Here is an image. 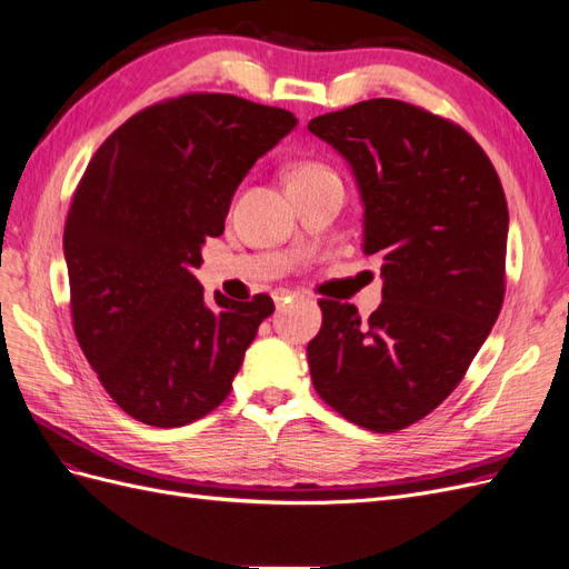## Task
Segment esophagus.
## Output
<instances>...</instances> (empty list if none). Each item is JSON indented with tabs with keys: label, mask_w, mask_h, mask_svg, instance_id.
<instances>
[{
	"label": "esophagus",
	"mask_w": 569,
	"mask_h": 569,
	"mask_svg": "<svg viewBox=\"0 0 569 569\" xmlns=\"http://www.w3.org/2000/svg\"><path fill=\"white\" fill-rule=\"evenodd\" d=\"M299 295L297 291H289V289H280V291H274V306L278 308H284L289 301H295Z\"/></svg>",
	"instance_id": "1"
}]
</instances>
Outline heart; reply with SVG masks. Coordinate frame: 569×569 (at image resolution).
<instances>
[{
	"label": "heart",
	"mask_w": 569,
	"mask_h": 569,
	"mask_svg": "<svg viewBox=\"0 0 569 569\" xmlns=\"http://www.w3.org/2000/svg\"><path fill=\"white\" fill-rule=\"evenodd\" d=\"M325 173H332V170L327 168L325 163H318V161H303V163H299L295 170H291V173H289V180L313 178V176H325Z\"/></svg>",
	"instance_id": "heart-1"
}]
</instances>
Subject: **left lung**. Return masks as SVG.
<instances>
[{
    "label": "left lung",
    "mask_w": 569,
    "mask_h": 569,
    "mask_svg": "<svg viewBox=\"0 0 569 569\" xmlns=\"http://www.w3.org/2000/svg\"><path fill=\"white\" fill-rule=\"evenodd\" d=\"M363 199V249L382 261V306L320 299L308 341L320 399L370 432L429 416L468 372L506 295L508 203L475 137L399 99L313 118Z\"/></svg>",
    "instance_id": "8db88e82"
}]
</instances>
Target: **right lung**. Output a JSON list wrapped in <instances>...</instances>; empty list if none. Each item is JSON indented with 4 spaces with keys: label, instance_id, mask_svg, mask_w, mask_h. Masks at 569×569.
<instances>
[{
    "label": "right lung",
    "instance_id": "1",
    "mask_svg": "<svg viewBox=\"0 0 569 569\" xmlns=\"http://www.w3.org/2000/svg\"><path fill=\"white\" fill-rule=\"evenodd\" d=\"M278 107L192 92L128 118L88 163L63 228L71 318L130 418L182 427L228 399L268 295L203 301L192 274L251 166L295 130Z\"/></svg>",
    "mask_w": 569,
    "mask_h": 569
}]
</instances>
